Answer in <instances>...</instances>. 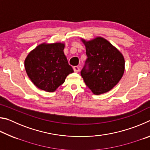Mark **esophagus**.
I'll return each mask as SVG.
<instances>
[{
    "label": "esophagus",
    "instance_id": "34e87169",
    "mask_svg": "<svg viewBox=\"0 0 150 150\" xmlns=\"http://www.w3.org/2000/svg\"><path fill=\"white\" fill-rule=\"evenodd\" d=\"M73 70H74V71L76 73H78L80 71L79 67H77V66H74V67H73Z\"/></svg>",
    "mask_w": 150,
    "mask_h": 150
}]
</instances>
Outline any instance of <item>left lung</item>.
Here are the masks:
<instances>
[{
	"label": "left lung",
	"mask_w": 150,
	"mask_h": 150,
	"mask_svg": "<svg viewBox=\"0 0 150 150\" xmlns=\"http://www.w3.org/2000/svg\"><path fill=\"white\" fill-rule=\"evenodd\" d=\"M85 45L87 59L81 72L86 85L95 95L110 91L122 77L125 69L123 55L117 48L102 37H96L86 41L81 38Z\"/></svg>",
	"instance_id": "left-lung-1"
}]
</instances>
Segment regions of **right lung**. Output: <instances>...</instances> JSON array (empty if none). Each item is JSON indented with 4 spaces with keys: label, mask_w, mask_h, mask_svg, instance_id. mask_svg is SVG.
<instances>
[{
    "label": "right lung",
    "mask_w": 150,
    "mask_h": 150,
    "mask_svg": "<svg viewBox=\"0 0 150 150\" xmlns=\"http://www.w3.org/2000/svg\"><path fill=\"white\" fill-rule=\"evenodd\" d=\"M64 43H42L32 50L24 61L25 69L35 86L46 92H54L73 73L63 50Z\"/></svg>",
    "instance_id": "1"
}]
</instances>
